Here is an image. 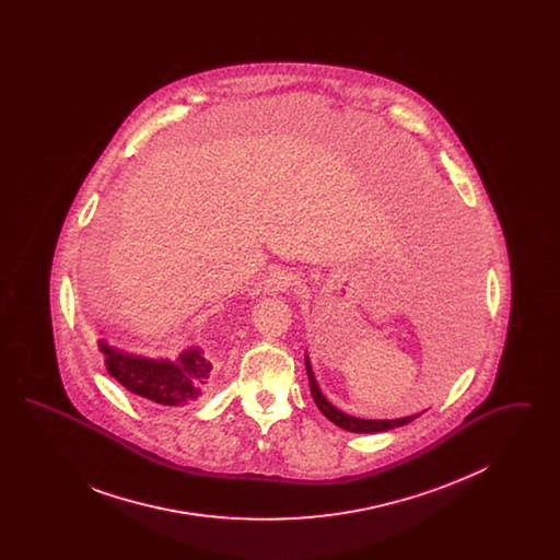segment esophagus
<instances>
[{
	"label": "esophagus",
	"mask_w": 560,
	"mask_h": 560,
	"mask_svg": "<svg viewBox=\"0 0 560 560\" xmlns=\"http://www.w3.org/2000/svg\"><path fill=\"white\" fill-rule=\"evenodd\" d=\"M295 283L298 281H295L293 272L277 268V270L268 272L267 277L260 281L258 288H260V293H265V295H275V293L288 292Z\"/></svg>",
	"instance_id": "esophagus-1"
}]
</instances>
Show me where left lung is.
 <instances>
[{"label":"left lung","mask_w":560,"mask_h":560,"mask_svg":"<svg viewBox=\"0 0 560 560\" xmlns=\"http://www.w3.org/2000/svg\"><path fill=\"white\" fill-rule=\"evenodd\" d=\"M304 363H306V373H308V382H311V395H313V399L317 402L320 413H323L329 422H334L336 427L345 428L348 432H359V434L386 432V430H393V428L405 427V424H409L411 420H416L418 416H422V413H416V416L395 418V420H365V418L350 416L347 411L338 409L331 400L327 399V397L320 393L319 384H317V377H315L313 365H311V359H308V352L304 354Z\"/></svg>","instance_id":"8db88e82"}]
</instances>
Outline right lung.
Wrapping results in <instances>:
<instances>
[{
    "label": "right lung",
    "mask_w": 560,
    "mask_h": 560,
    "mask_svg": "<svg viewBox=\"0 0 560 560\" xmlns=\"http://www.w3.org/2000/svg\"><path fill=\"white\" fill-rule=\"evenodd\" d=\"M98 348L105 354V368L113 380L126 390L142 399L167 407H183L199 400L212 380V361L203 348L187 347L176 359L147 357L113 347L98 338Z\"/></svg>",
    "instance_id": "right-lung-1"
}]
</instances>
